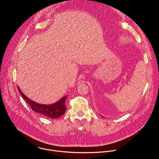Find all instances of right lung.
<instances>
[{
    "mask_svg": "<svg viewBox=\"0 0 159 159\" xmlns=\"http://www.w3.org/2000/svg\"><path fill=\"white\" fill-rule=\"evenodd\" d=\"M19 92L20 96L25 100L27 101L31 108L35 112L39 113V114L47 116L52 119H55L62 116L65 111V100L67 98L66 96L61 98L57 102L52 104H41L37 103L31 99H30L26 97L20 90V88L17 87Z\"/></svg>",
    "mask_w": 159,
    "mask_h": 159,
    "instance_id": "right-lung-1",
    "label": "right lung"
}]
</instances>
